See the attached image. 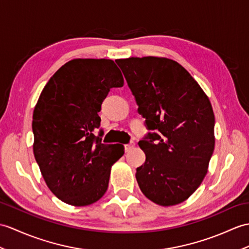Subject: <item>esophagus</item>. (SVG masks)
I'll return each mask as SVG.
<instances>
[{
  "label": "esophagus",
  "instance_id": "obj_1",
  "mask_svg": "<svg viewBox=\"0 0 249 249\" xmlns=\"http://www.w3.org/2000/svg\"><path fill=\"white\" fill-rule=\"evenodd\" d=\"M132 146H134V144H125V145H124V149H125V152L127 153V152H129L130 151V149L132 148Z\"/></svg>",
  "mask_w": 249,
  "mask_h": 249
}]
</instances>
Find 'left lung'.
I'll list each match as a JSON object with an SVG mask.
<instances>
[{"instance_id": "left-lung-1", "label": "left lung", "mask_w": 249, "mask_h": 249, "mask_svg": "<svg viewBox=\"0 0 249 249\" xmlns=\"http://www.w3.org/2000/svg\"><path fill=\"white\" fill-rule=\"evenodd\" d=\"M117 63L151 130L139 142L146 156L137 167L139 187L160 206L180 204L199 187L214 151L209 98L174 60L148 56Z\"/></svg>"}]
</instances>
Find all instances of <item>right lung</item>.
<instances>
[{
	"mask_svg": "<svg viewBox=\"0 0 249 249\" xmlns=\"http://www.w3.org/2000/svg\"><path fill=\"white\" fill-rule=\"evenodd\" d=\"M110 59H73L45 85L33 114L34 155L49 189L72 206H88L105 194L122 146L102 143L103 101L123 87Z\"/></svg>",
	"mask_w": 249,
	"mask_h": 249,
	"instance_id": "obj_1",
	"label": "right lung"
}]
</instances>
